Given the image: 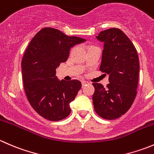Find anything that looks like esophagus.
<instances>
[{"label": "esophagus", "instance_id": "obj_1", "mask_svg": "<svg viewBox=\"0 0 154 154\" xmlns=\"http://www.w3.org/2000/svg\"><path fill=\"white\" fill-rule=\"evenodd\" d=\"M81 83H82V86H84L85 85H86V84H88V82L87 81H86V80H82L81 81Z\"/></svg>", "mask_w": 154, "mask_h": 154}]
</instances>
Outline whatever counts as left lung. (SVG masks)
<instances>
[{"instance_id":"1","label":"left lung","mask_w":154,"mask_h":154,"mask_svg":"<svg viewBox=\"0 0 154 154\" xmlns=\"http://www.w3.org/2000/svg\"><path fill=\"white\" fill-rule=\"evenodd\" d=\"M96 38L103 42L100 71L109 74L106 88L94 83V111L104 119L112 120L125 114L137 94L139 60L130 38L118 28L101 31Z\"/></svg>"}]
</instances>
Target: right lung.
<instances>
[{"mask_svg": "<svg viewBox=\"0 0 154 154\" xmlns=\"http://www.w3.org/2000/svg\"><path fill=\"white\" fill-rule=\"evenodd\" d=\"M85 41L45 27L29 42L21 60L24 88L29 103L42 117L58 122L71 113L70 103L82 84L77 80L60 81L56 69L67 60L71 48Z\"/></svg>", "mask_w": 154, "mask_h": 154, "instance_id": "right-lung-1", "label": "right lung"}]
</instances>
